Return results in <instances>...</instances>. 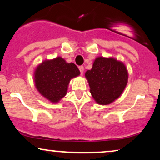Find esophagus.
Here are the masks:
<instances>
[{"label":"esophagus","instance_id":"1","mask_svg":"<svg viewBox=\"0 0 160 160\" xmlns=\"http://www.w3.org/2000/svg\"><path fill=\"white\" fill-rule=\"evenodd\" d=\"M79 70H80V73H81V74H82V73H83V71H84V67L82 65L80 66V67H79Z\"/></svg>","mask_w":160,"mask_h":160}]
</instances>
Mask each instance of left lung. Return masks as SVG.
I'll return each instance as SVG.
<instances>
[{
    "label": "left lung",
    "instance_id": "1",
    "mask_svg": "<svg viewBox=\"0 0 160 160\" xmlns=\"http://www.w3.org/2000/svg\"><path fill=\"white\" fill-rule=\"evenodd\" d=\"M85 76L91 94L99 104H108L118 98L128 82L126 66L113 58H97Z\"/></svg>",
    "mask_w": 160,
    "mask_h": 160
}]
</instances>
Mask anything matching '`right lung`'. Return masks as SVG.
Segmentation results:
<instances>
[{
  "mask_svg": "<svg viewBox=\"0 0 160 160\" xmlns=\"http://www.w3.org/2000/svg\"><path fill=\"white\" fill-rule=\"evenodd\" d=\"M80 74L74 63H67L58 57L46 60L37 68L34 72L35 86L39 92L50 102L56 103L67 93L71 78Z\"/></svg>",
  "mask_w": 160,
  "mask_h": 160,
  "instance_id": "obj_1",
  "label": "right lung"
}]
</instances>
